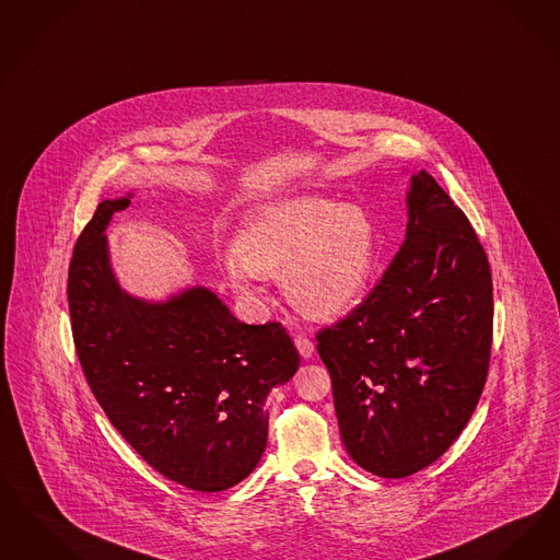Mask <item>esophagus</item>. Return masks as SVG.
<instances>
[{
  "label": "esophagus",
  "mask_w": 560,
  "mask_h": 560,
  "mask_svg": "<svg viewBox=\"0 0 560 560\" xmlns=\"http://www.w3.org/2000/svg\"><path fill=\"white\" fill-rule=\"evenodd\" d=\"M293 343H295V348H298V352H300V357L302 359H311L314 354V343L306 336H295L293 339Z\"/></svg>",
  "instance_id": "1"
}]
</instances>
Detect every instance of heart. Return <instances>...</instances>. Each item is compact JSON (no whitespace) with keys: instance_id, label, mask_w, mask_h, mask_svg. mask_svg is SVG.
<instances>
[{"instance_id":"heart-1","label":"heart","mask_w":560,"mask_h":560,"mask_svg":"<svg viewBox=\"0 0 560 560\" xmlns=\"http://www.w3.org/2000/svg\"><path fill=\"white\" fill-rule=\"evenodd\" d=\"M381 258L383 244L366 208L295 198L254 210L221 267L231 290L246 302L260 298L262 277H279L291 306L327 318L359 304Z\"/></svg>"}]
</instances>
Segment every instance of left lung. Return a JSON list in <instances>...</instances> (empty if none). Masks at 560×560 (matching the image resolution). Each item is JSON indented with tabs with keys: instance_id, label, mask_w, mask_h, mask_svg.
<instances>
[{
	"instance_id": "1",
	"label": "left lung",
	"mask_w": 560,
	"mask_h": 560,
	"mask_svg": "<svg viewBox=\"0 0 560 560\" xmlns=\"http://www.w3.org/2000/svg\"><path fill=\"white\" fill-rule=\"evenodd\" d=\"M406 240L375 290L316 336L341 442L373 475L435 463L488 380L492 272L469 219L425 171L410 177Z\"/></svg>"
}]
</instances>
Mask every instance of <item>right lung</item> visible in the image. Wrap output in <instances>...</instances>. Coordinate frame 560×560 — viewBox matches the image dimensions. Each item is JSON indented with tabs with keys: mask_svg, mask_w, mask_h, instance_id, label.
Returning <instances> with one entry per match:
<instances>
[{
	"mask_svg": "<svg viewBox=\"0 0 560 560\" xmlns=\"http://www.w3.org/2000/svg\"><path fill=\"white\" fill-rule=\"evenodd\" d=\"M131 198L102 201L72 252L77 357L95 400L150 467L189 490L223 492L256 469L267 396L293 377L300 354L279 323L246 325L200 285L166 302L122 290L106 229Z\"/></svg>",
	"mask_w": 560,
	"mask_h": 560,
	"instance_id": "add662e5",
	"label": "right lung"
}]
</instances>
